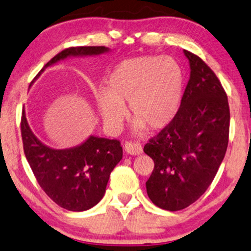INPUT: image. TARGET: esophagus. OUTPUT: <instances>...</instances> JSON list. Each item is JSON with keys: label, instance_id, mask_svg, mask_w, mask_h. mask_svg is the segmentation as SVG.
I'll return each mask as SVG.
<instances>
[{"label": "esophagus", "instance_id": "esophagus-1", "mask_svg": "<svg viewBox=\"0 0 251 251\" xmlns=\"http://www.w3.org/2000/svg\"><path fill=\"white\" fill-rule=\"evenodd\" d=\"M124 149L125 151L129 155H140L142 154V147L140 144H136V142H126L124 145Z\"/></svg>", "mask_w": 251, "mask_h": 251}]
</instances>
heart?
Instances as JSON below:
<instances>
[{
	"mask_svg": "<svg viewBox=\"0 0 251 251\" xmlns=\"http://www.w3.org/2000/svg\"><path fill=\"white\" fill-rule=\"evenodd\" d=\"M183 71L171 56L142 55L124 60L111 72L105 89L97 91L96 105L104 124L117 128L128 113L134 134L146 128L160 131L178 112L183 95Z\"/></svg>",
	"mask_w": 251,
	"mask_h": 251,
	"instance_id": "1",
	"label": "heart"
}]
</instances>
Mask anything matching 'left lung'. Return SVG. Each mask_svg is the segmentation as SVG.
I'll return each mask as SVG.
<instances>
[{
  "label": "left lung",
  "mask_w": 251,
  "mask_h": 251,
  "mask_svg": "<svg viewBox=\"0 0 251 251\" xmlns=\"http://www.w3.org/2000/svg\"><path fill=\"white\" fill-rule=\"evenodd\" d=\"M190 78L173 122L151 139L144 151L154 161L146 182L157 207L179 211L207 190L227 151L229 106L220 81L202 60L184 50Z\"/></svg>",
  "instance_id": "8db88e82"
}]
</instances>
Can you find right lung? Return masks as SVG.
Segmentation results:
<instances>
[{
	"instance_id": "right-lung-1",
	"label": "right lung",
	"mask_w": 251,
	"mask_h": 251,
	"mask_svg": "<svg viewBox=\"0 0 251 251\" xmlns=\"http://www.w3.org/2000/svg\"><path fill=\"white\" fill-rule=\"evenodd\" d=\"M109 52L110 49L104 46L71 47L47 62L34 81L47 67L67 58L96 56ZM21 129L25 157L41 189L53 201L73 212L87 211L100 201L111 171L123 158L118 140L90 135L75 147L52 148L32 132L25 110L22 113Z\"/></svg>"
}]
</instances>
